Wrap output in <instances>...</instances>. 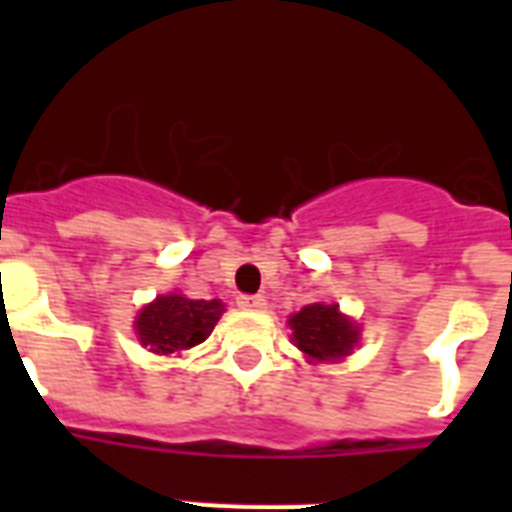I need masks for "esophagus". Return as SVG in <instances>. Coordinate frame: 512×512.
Segmentation results:
<instances>
[{
    "mask_svg": "<svg viewBox=\"0 0 512 512\" xmlns=\"http://www.w3.org/2000/svg\"><path fill=\"white\" fill-rule=\"evenodd\" d=\"M236 305L244 308V311H263L268 303H265L263 295H239L236 297Z\"/></svg>",
    "mask_w": 512,
    "mask_h": 512,
    "instance_id": "1",
    "label": "esophagus"
}]
</instances>
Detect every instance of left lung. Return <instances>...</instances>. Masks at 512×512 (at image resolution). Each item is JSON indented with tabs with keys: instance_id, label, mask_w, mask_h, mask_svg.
I'll return each instance as SVG.
<instances>
[{
	"instance_id": "obj_1",
	"label": "left lung",
	"mask_w": 512,
	"mask_h": 512,
	"mask_svg": "<svg viewBox=\"0 0 512 512\" xmlns=\"http://www.w3.org/2000/svg\"><path fill=\"white\" fill-rule=\"evenodd\" d=\"M295 329V345L316 361H335L348 356L358 340V329L345 319L337 305H305L289 319Z\"/></svg>"
}]
</instances>
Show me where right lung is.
I'll return each mask as SVG.
<instances>
[{
	"instance_id": "1",
	"label": "right lung",
	"mask_w": 512,
	"mask_h": 512,
	"mask_svg": "<svg viewBox=\"0 0 512 512\" xmlns=\"http://www.w3.org/2000/svg\"><path fill=\"white\" fill-rule=\"evenodd\" d=\"M220 300H188L183 295L156 297L140 311L135 329L154 353H180L207 340L223 316Z\"/></svg>"
}]
</instances>
